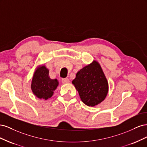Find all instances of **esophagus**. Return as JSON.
Instances as JSON below:
<instances>
[{
  "label": "esophagus",
  "instance_id": "1",
  "mask_svg": "<svg viewBox=\"0 0 147 147\" xmlns=\"http://www.w3.org/2000/svg\"><path fill=\"white\" fill-rule=\"evenodd\" d=\"M62 82H63V83L64 84H67V83H69L70 82V80L68 78H63L62 79Z\"/></svg>",
  "mask_w": 147,
  "mask_h": 147
}]
</instances>
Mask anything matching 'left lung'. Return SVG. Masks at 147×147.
Returning a JSON list of instances; mask_svg holds the SVG:
<instances>
[{"label":"left lung","instance_id":"1","mask_svg":"<svg viewBox=\"0 0 147 147\" xmlns=\"http://www.w3.org/2000/svg\"><path fill=\"white\" fill-rule=\"evenodd\" d=\"M84 104L94 107L104 101L109 83L100 64L96 60L83 67L72 82Z\"/></svg>","mask_w":147,"mask_h":147}]
</instances>
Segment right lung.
I'll use <instances>...</instances> for the list:
<instances>
[{
  "instance_id": "1",
  "label": "right lung",
  "mask_w": 147,
  "mask_h": 147,
  "mask_svg": "<svg viewBox=\"0 0 147 147\" xmlns=\"http://www.w3.org/2000/svg\"><path fill=\"white\" fill-rule=\"evenodd\" d=\"M59 85L57 79H51L49 70L45 64L39 65L35 69L30 88L33 94L37 98L47 100L51 97Z\"/></svg>"
}]
</instances>
